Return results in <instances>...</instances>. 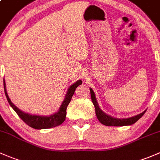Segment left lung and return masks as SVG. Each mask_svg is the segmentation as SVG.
Instances as JSON below:
<instances>
[{
	"instance_id": "1",
	"label": "left lung",
	"mask_w": 160,
	"mask_h": 160,
	"mask_svg": "<svg viewBox=\"0 0 160 160\" xmlns=\"http://www.w3.org/2000/svg\"><path fill=\"white\" fill-rule=\"evenodd\" d=\"M90 93H91V98L92 101L93 102L94 106L95 108V114H96L97 118H98V121L102 123V124L105 125V126H129V125L134 124L136 122H137L139 118H141L143 115L145 114L146 111L140 113V114L137 115L136 116L131 117V118H116L111 117L105 113L103 112L101 109H100L99 106H98V102L95 98V93H94L93 90L90 88Z\"/></svg>"
}]
</instances>
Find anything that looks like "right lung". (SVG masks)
I'll list each match as a JSON object with an SVG mask.
<instances>
[{"label": "right lung", "instance_id": "obj_1", "mask_svg": "<svg viewBox=\"0 0 160 160\" xmlns=\"http://www.w3.org/2000/svg\"><path fill=\"white\" fill-rule=\"evenodd\" d=\"M82 82L81 80H78L73 85L70 86L68 88V91L67 92L66 96H65V100L62 102V105H61L59 111L58 112L55 113V114L52 115L50 116H35V115H30L28 113L24 112L21 111L18 108L15 106L12 102H11V99L8 97V93H7L6 90V85H5V81L4 79V92H5L6 98L8 99V102H9L10 105L13 108V109L16 112L18 116L24 122L31 128H34L36 129H49V128H53L55 126H59L64 122L65 120V117H66V109L67 107L71 102L72 97L73 96L74 93H75V89L78 85H82Z\"/></svg>", "mask_w": 160, "mask_h": 160}]
</instances>
